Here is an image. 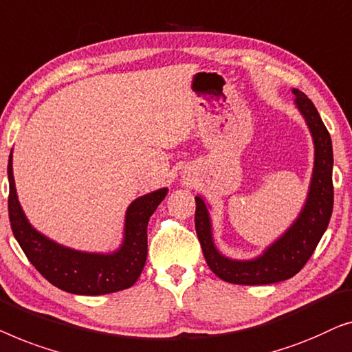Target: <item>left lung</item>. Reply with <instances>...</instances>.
Listing matches in <instances>:
<instances>
[{
    "label": "left lung",
    "mask_w": 352,
    "mask_h": 352,
    "mask_svg": "<svg viewBox=\"0 0 352 352\" xmlns=\"http://www.w3.org/2000/svg\"><path fill=\"white\" fill-rule=\"evenodd\" d=\"M295 103L314 142V169L303 210L289 230L254 260H231L221 255L212 239L210 217L202 197L196 196L195 225L202 254L214 273L226 282L241 285H266L294 277L306 265L329 226L333 210V151L330 133L320 120L314 103L294 89Z\"/></svg>",
    "instance_id": "8db88e82"
}]
</instances>
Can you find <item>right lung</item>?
I'll use <instances>...</instances> for the list:
<instances>
[{"instance_id":"add662e5","label":"right lung","mask_w":352,"mask_h":352,"mask_svg":"<svg viewBox=\"0 0 352 352\" xmlns=\"http://www.w3.org/2000/svg\"><path fill=\"white\" fill-rule=\"evenodd\" d=\"M9 221L14 236L34 268L58 289L76 295H105L135 284L146 261L148 220L167 195V188L138 197L126 212L124 241L113 254H87L47 239L28 223L19 204L12 175V153L8 164Z\"/></svg>"}]
</instances>
